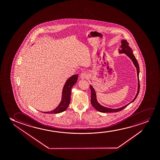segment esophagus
<instances>
[{"label":"esophagus","instance_id":"1","mask_svg":"<svg viewBox=\"0 0 160 160\" xmlns=\"http://www.w3.org/2000/svg\"><path fill=\"white\" fill-rule=\"evenodd\" d=\"M80 77L81 79H86L88 78V75L87 72H83L80 74Z\"/></svg>","mask_w":160,"mask_h":160}]
</instances>
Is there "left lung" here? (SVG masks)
<instances>
[{"mask_svg": "<svg viewBox=\"0 0 160 160\" xmlns=\"http://www.w3.org/2000/svg\"><path fill=\"white\" fill-rule=\"evenodd\" d=\"M128 42L126 40H122L121 41V50H119V52L122 53H125L126 55L128 56V57L131 59L132 62H133L134 65L135 66L137 69V76H138V91L137 93L136 94V97H134V98L133 99V101L127 104V105H125L124 107L118 108V109H110L108 108L104 107L101 104H99L98 102L97 101L96 94V92L94 91V88L92 87V86L90 85V88H91V103L92 104L93 107L94 108L96 109L98 111V112H120L121 110L125 109V108L127 107L129 104L132 103L133 101H135L136 98L138 96V93L139 92V90H140V84H139V67L138 64V61L136 58V57L134 56V55L133 53V51L132 48L128 46Z\"/></svg>", "mask_w": 160, "mask_h": 160, "instance_id": "8db88e82", "label": "left lung"}]
</instances>
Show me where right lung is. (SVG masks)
<instances>
[{"mask_svg":"<svg viewBox=\"0 0 160 160\" xmlns=\"http://www.w3.org/2000/svg\"><path fill=\"white\" fill-rule=\"evenodd\" d=\"M78 74L74 75L67 80L62 91V98L61 103L52 112H42L45 114H58L65 111L70 104L71 90L72 86L77 82Z\"/></svg>","mask_w":160,"mask_h":160,"instance_id":"add662e5","label":"right lung"}]
</instances>
